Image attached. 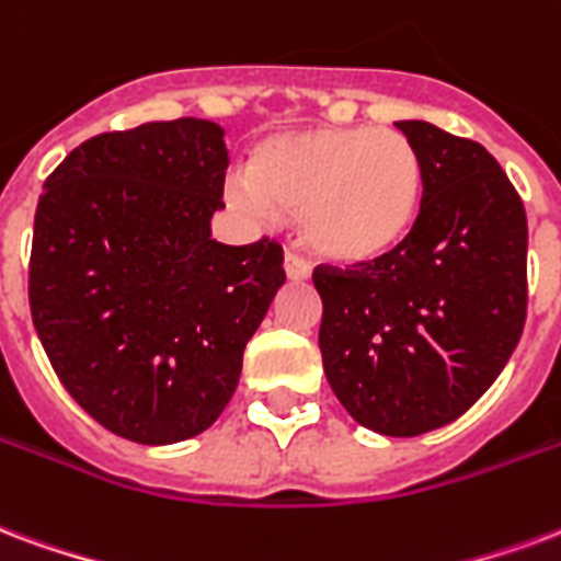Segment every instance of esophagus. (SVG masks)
Masks as SVG:
<instances>
[{"instance_id":"1","label":"esophagus","mask_w":561,"mask_h":561,"mask_svg":"<svg viewBox=\"0 0 561 561\" xmlns=\"http://www.w3.org/2000/svg\"><path fill=\"white\" fill-rule=\"evenodd\" d=\"M285 276L291 282H309L312 279V267L300 255H285Z\"/></svg>"}]
</instances>
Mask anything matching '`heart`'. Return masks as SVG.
Returning a JSON list of instances; mask_svg holds the SVG:
<instances>
[{
    "label": "heart",
    "instance_id": "1",
    "mask_svg": "<svg viewBox=\"0 0 561 561\" xmlns=\"http://www.w3.org/2000/svg\"><path fill=\"white\" fill-rule=\"evenodd\" d=\"M422 186V157L404 133L306 127L255 145L247 175L228 178L226 198L252 219L297 214L314 255L368 264L408 240Z\"/></svg>",
    "mask_w": 561,
    "mask_h": 561
}]
</instances>
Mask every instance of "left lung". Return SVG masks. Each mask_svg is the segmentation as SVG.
<instances>
[{
  "instance_id": "8db88e82",
  "label": "left lung",
  "mask_w": 561,
  "mask_h": 561,
  "mask_svg": "<svg viewBox=\"0 0 561 561\" xmlns=\"http://www.w3.org/2000/svg\"><path fill=\"white\" fill-rule=\"evenodd\" d=\"M422 157V207L408 240L354 270H314L323 371L365 428L416 437L479 401L526 321V210L472 139L398 122Z\"/></svg>"
}]
</instances>
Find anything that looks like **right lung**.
<instances>
[{"instance_id":"right-lung-1","label":"right lung","mask_w":561,"mask_h":561,"mask_svg":"<svg viewBox=\"0 0 561 561\" xmlns=\"http://www.w3.org/2000/svg\"><path fill=\"white\" fill-rule=\"evenodd\" d=\"M226 169L219 124L151 122L73 148L37 198V339L70 398L133 443L169 446L217 422L285 285L276 240L210 238Z\"/></svg>"}]
</instances>
